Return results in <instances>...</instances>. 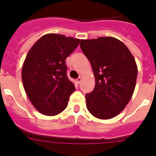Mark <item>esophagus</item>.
Segmentation results:
<instances>
[{
	"instance_id": "34e87169",
	"label": "esophagus",
	"mask_w": 156,
	"mask_h": 156,
	"mask_svg": "<svg viewBox=\"0 0 156 156\" xmlns=\"http://www.w3.org/2000/svg\"><path fill=\"white\" fill-rule=\"evenodd\" d=\"M81 80H82V76H80L76 79V82L78 83H80V81H81Z\"/></svg>"
}]
</instances>
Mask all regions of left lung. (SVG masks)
<instances>
[{
	"mask_svg": "<svg viewBox=\"0 0 156 156\" xmlns=\"http://www.w3.org/2000/svg\"><path fill=\"white\" fill-rule=\"evenodd\" d=\"M80 48L93 69L95 87L87 94V108L96 118L108 119L128 104L137 76L135 59L127 47L111 37L81 40Z\"/></svg>",
	"mask_w": 156,
	"mask_h": 156,
	"instance_id": "8db88e82",
	"label": "left lung"
}]
</instances>
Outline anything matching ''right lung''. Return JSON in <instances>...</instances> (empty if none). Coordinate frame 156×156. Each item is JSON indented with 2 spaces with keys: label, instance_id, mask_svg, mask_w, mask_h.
<instances>
[{
  "label": "right lung",
  "instance_id": "add662e5",
  "mask_svg": "<svg viewBox=\"0 0 156 156\" xmlns=\"http://www.w3.org/2000/svg\"><path fill=\"white\" fill-rule=\"evenodd\" d=\"M80 40L62 34L41 37L27 54L22 69L23 87L36 109L46 115L65 110L76 88L66 75V58Z\"/></svg>",
  "mask_w": 156,
  "mask_h": 156
}]
</instances>
